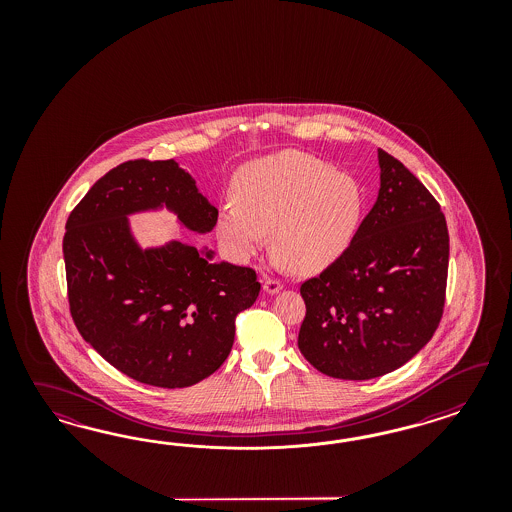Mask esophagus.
I'll list each match as a JSON object with an SVG mask.
<instances>
[{"label": "esophagus", "mask_w": 512, "mask_h": 512, "mask_svg": "<svg viewBox=\"0 0 512 512\" xmlns=\"http://www.w3.org/2000/svg\"><path fill=\"white\" fill-rule=\"evenodd\" d=\"M263 289L266 295H276L283 289V283L276 278H264Z\"/></svg>", "instance_id": "1"}]
</instances>
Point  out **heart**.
<instances>
[{
    "mask_svg": "<svg viewBox=\"0 0 512 512\" xmlns=\"http://www.w3.org/2000/svg\"><path fill=\"white\" fill-rule=\"evenodd\" d=\"M234 202L217 212L216 231L236 259L266 244L296 272H315L349 248L362 214V191L349 174L300 152L251 161L236 172Z\"/></svg>",
    "mask_w": 512,
    "mask_h": 512,
    "instance_id": "1",
    "label": "heart"
}]
</instances>
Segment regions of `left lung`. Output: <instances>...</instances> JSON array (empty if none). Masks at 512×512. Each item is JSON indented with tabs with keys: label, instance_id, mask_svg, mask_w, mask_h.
Instances as JSON below:
<instances>
[{
	"label": "left lung",
	"instance_id": "left-lung-1",
	"mask_svg": "<svg viewBox=\"0 0 512 512\" xmlns=\"http://www.w3.org/2000/svg\"><path fill=\"white\" fill-rule=\"evenodd\" d=\"M381 187L349 248L300 287L298 349L319 372L366 381L432 340L449 272V231L434 195L385 150Z\"/></svg>",
	"mask_w": 512,
	"mask_h": 512
}]
</instances>
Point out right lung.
Segmentation results:
<instances>
[{
  "label": "right lung",
  "mask_w": 512,
  "mask_h": 512,
  "mask_svg": "<svg viewBox=\"0 0 512 512\" xmlns=\"http://www.w3.org/2000/svg\"><path fill=\"white\" fill-rule=\"evenodd\" d=\"M163 206L193 233L216 227V206L174 159L125 161L99 178L65 223L67 295L80 336L116 370L184 388L227 360L234 319L261 283L248 266L216 263L212 249L140 248L127 217Z\"/></svg>",
  "instance_id": "obj_1"
}]
</instances>
